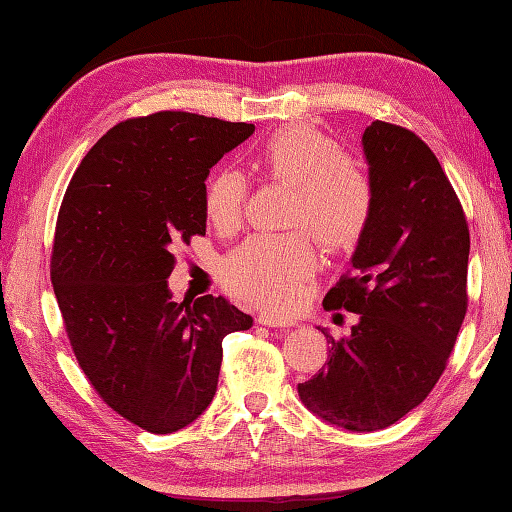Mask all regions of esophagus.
Wrapping results in <instances>:
<instances>
[{
	"label": "esophagus",
	"instance_id": "esophagus-1",
	"mask_svg": "<svg viewBox=\"0 0 512 512\" xmlns=\"http://www.w3.org/2000/svg\"><path fill=\"white\" fill-rule=\"evenodd\" d=\"M257 321L262 323V325H266V328H292V325H297L292 319L279 317V314H270V312L259 314Z\"/></svg>",
	"mask_w": 512,
	"mask_h": 512
}]
</instances>
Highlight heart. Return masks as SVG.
I'll return each instance as SVG.
<instances>
[{"label": "heart", "mask_w": 512, "mask_h": 512, "mask_svg": "<svg viewBox=\"0 0 512 512\" xmlns=\"http://www.w3.org/2000/svg\"><path fill=\"white\" fill-rule=\"evenodd\" d=\"M257 165L295 191L290 226L308 228L332 253L361 242L372 222L374 187L361 162L339 154L334 138L308 123L284 125L259 145ZM244 200L246 180L235 169L215 171L206 182L204 211L217 228L239 222ZM314 264L317 253L306 231L253 235L224 259L222 277L235 295L284 308L295 301Z\"/></svg>", "instance_id": "obj_1"}]
</instances>
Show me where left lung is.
<instances>
[{"label": "left lung", "mask_w": 512, "mask_h": 512, "mask_svg": "<svg viewBox=\"0 0 512 512\" xmlns=\"http://www.w3.org/2000/svg\"><path fill=\"white\" fill-rule=\"evenodd\" d=\"M374 213L343 277L323 303L358 314L330 343L328 365L299 398L334 427L367 433L416 409L438 383L466 314L469 226L436 154L405 127L363 134Z\"/></svg>", "instance_id": "left-lung-1"}]
</instances>
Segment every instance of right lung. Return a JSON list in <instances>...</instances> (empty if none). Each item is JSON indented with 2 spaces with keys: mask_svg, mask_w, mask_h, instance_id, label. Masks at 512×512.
Returning <instances> with one entry per match:
<instances>
[{
  "mask_svg": "<svg viewBox=\"0 0 512 512\" xmlns=\"http://www.w3.org/2000/svg\"><path fill=\"white\" fill-rule=\"evenodd\" d=\"M255 125L158 112L112 127L70 180L50 277L76 361L116 413L149 433L211 405L226 334L253 317L224 297L173 301V246L206 233L213 165Z\"/></svg>",
  "mask_w": 512,
  "mask_h": 512,
  "instance_id": "obj_1",
  "label": "right lung"
}]
</instances>
